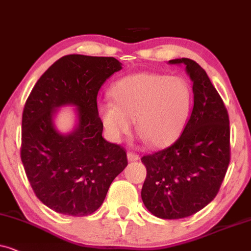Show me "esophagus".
<instances>
[{
    "label": "esophagus",
    "mask_w": 251,
    "mask_h": 251,
    "mask_svg": "<svg viewBox=\"0 0 251 251\" xmlns=\"http://www.w3.org/2000/svg\"><path fill=\"white\" fill-rule=\"evenodd\" d=\"M139 158H140V156L138 155V153H135L133 151L127 152V159L129 160V162H134V160H138Z\"/></svg>",
    "instance_id": "1"
}]
</instances>
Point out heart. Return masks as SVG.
<instances>
[{
  "label": "heart",
  "instance_id": "1",
  "mask_svg": "<svg viewBox=\"0 0 251 251\" xmlns=\"http://www.w3.org/2000/svg\"><path fill=\"white\" fill-rule=\"evenodd\" d=\"M110 101L99 104V115L110 138L122 140L138 131L149 145L162 148L172 143L185 127L192 109L193 93L181 76L139 72L117 80L110 88Z\"/></svg>",
  "mask_w": 251,
  "mask_h": 251
}]
</instances>
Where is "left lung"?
I'll use <instances>...</instances> for the list:
<instances>
[{"mask_svg":"<svg viewBox=\"0 0 251 251\" xmlns=\"http://www.w3.org/2000/svg\"><path fill=\"white\" fill-rule=\"evenodd\" d=\"M183 64L193 81L194 106L185 128L168 148L142 156L147 169L141 198L162 219L199 212L218 194L230 160L228 112L208 75L189 58Z\"/></svg>","mask_w":251,"mask_h":251,"instance_id":"obj_1","label":"left lung"}]
</instances>
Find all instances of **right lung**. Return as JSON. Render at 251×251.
Segmentation results:
<instances>
[{
	"label": "right lung",
	"mask_w": 251,
	"mask_h": 251,
	"mask_svg": "<svg viewBox=\"0 0 251 251\" xmlns=\"http://www.w3.org/2000/svg\"><path fill=\"white\" fill-rule=\"evenodd\" d=\"M122 63L113 57L66 55L33 87L23 110L21 158L33 192L63 215L83 217L104 201L113 179L127 165L126 150L102 138L98 94ZM78 106L79 125L62 136L52 125L53 109Z\"/></svg>",
	"instance_id": "1"
}]
</instances>
